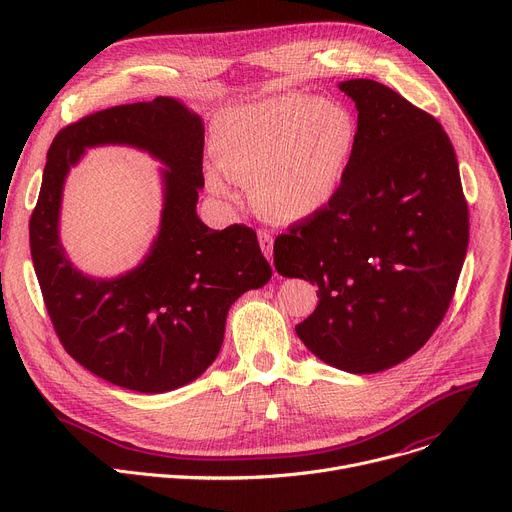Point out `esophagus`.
Listing matches in <instances>:
<instances>
[{
	"label": "esophagus",
	"instance_id": "esophagus-1",
	"mask_svg": "<svg viewBox=\"0 0 512 512\" xmlns=\"http://www.w3.org/2000/svg\"><path fill=\"white\" fill-rule=\"evenodd\" d=\"M259 245L263 255L267 257V261H273V237L267 231H259Z\"/></svg>",
	"mask_w": 512,
	"mask_h": 512
}]
</instances>
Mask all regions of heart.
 Masks as SVG:
<instances>
[{
    "label": "heart",
    "instance_id": "b5f03b06",
    "mask_svg": "<svg viewBox=\"0 0 512 512\" xmlns=\"http://www.w3.org/2000/svg\"><path fill=\"white\" fill-rule=\"evenodd\" d=\"M358 125L348 107L304 93H283L218 113L216 164L206 188L235 200V182L251 184L255 206L281 221H302L334 202L350 170Z\"/></svg>",
    "mask_w": 512,
    "mask_h": 512
}]
</instances>
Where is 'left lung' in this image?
<instances>
[{
	"instance_id": "8db88e82",
	"label": "left lung",
	"mask_w": 512,
	"mask_h": 512,
	"mask_svg": "<svg viewBox=\"0 0 512 512\" xmlns=\"http://www.w3.org/2000/svg\"><path fill=\"white\" fill-rule=\"evenodd\" d=\"M358 111V143L330 206L273 245L283 277L318 285L296 326L334 369L369 375L415 354L444 320L468 249V204L448 133L393 89L338 85Z\"/></svg>"
}]
</instances>
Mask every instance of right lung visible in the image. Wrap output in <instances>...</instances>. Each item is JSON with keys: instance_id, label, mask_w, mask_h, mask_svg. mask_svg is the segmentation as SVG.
Returning a JSON list of instances; mask_svg holds the SVG:
<instances>
[{"instance_id": "obj_1", "label": "right lung", "mask_w": 512, "mask_h": 512, "mask_svg": "<svg viewBox=\"0 0 512 512\" xmlns=\"http://www.w3.org/2000/svg\"><path fill=\"white\" fill-rule=\"evenodd\" d=\"M97 144H129L165 164L159 237L137 268L111 280L72 266L57 233L65 176ZM202 150V119L156 97L60 129L46 156L30 251L48 316L72 358L129 391L156 395L198 379L223 346L229 308L271 279L253 229L212 231L198 218Z\"/></svg>"}]
</instances>
